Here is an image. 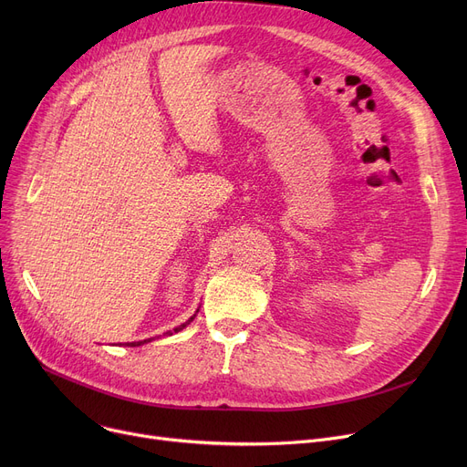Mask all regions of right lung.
<instances>
[{"label": "right lung", "mask_w": 467, "mask_h": 467, "mask_svg": "<svg viewBox=\"0 0 467 467\" xmlns=\"http://www.w3.org/2000/svg\"><path fill=\"white\" fill-rule=\"evenodd\" d=\"M194 316H196V314H194ZM194 316H191L185 324L178 326V327L174 329V333H178V331H182L185 326H189V324L194 320ZM168 335H171V331H168ZM151 340H153V338H147V340H138V342H129V347H140V345H143V342H151Z\"/></svg>", "instance_id": "right-lung-1"}]
</instances>
